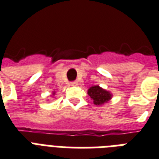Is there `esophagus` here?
I'll list each match as a JSON object with an SVG mask.
<instances>
[{
    "label": "esophagus",
    "instance_id": "obj_1",
    "mask_svg": "<svg viewBox=\"0 0 159 159\" xmlns=\"http://www.w3.org/2000/svg\"><path fill=\"white\" fill-rule=\"evenodd\" d=\"M71 84H72L73 86H77V84H78V82H77V81H74V82H71Z\"/></svg>",
    "mask_w": 159,
    "mask_h": 159
}]
</instances>
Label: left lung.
Masks as SVG:
<instances>
[{
	"instance_id": "obj_1",
	"label": "left lung",
	"mask_w": 159,
	"mask_h": 159,
	"mask_svg": "<svg viewBox=\"0 0 159 159\" xmlns=\"http://www.w3.org/2000/svg\"><path fill=\"white\" fill-rule=\"evenodd\" d=\"M88 95L94 100V104L100 105L104 103H107L111 99V95L109 91L102 89L99 86H93L88 90Z\"/></svg>"
}]
</instances>
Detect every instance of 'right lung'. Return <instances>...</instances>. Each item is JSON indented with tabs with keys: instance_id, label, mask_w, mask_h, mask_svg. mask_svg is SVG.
Wrapping results in <instances>:
<instances>
[{
	"instance_id": "right-lung-1",
	"label": "right lung",
	"mask_w": 159,
	"mask_h": 159,
	"mask_svg": "<svg viewBox=\"0 0 159 159\" xmlns=\"http://www.w3.org/2000/svg\"><path fill=\"white\" fill-rule=\"evenodd\" d=\"M54 94H55V93H54Z\"/></svg>"
}]
</instances>
